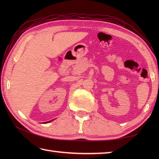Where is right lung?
<instances>
[{"instance_id": "add662e5", "label": "right lung", "mask_w": 159, "mask_h": 159, "mask_svg": "<svg viewBox=\"0 0 159 159\" xmlns=\"http://www.w3.org/2000/svg\"><path fill=\"white\" fill-rule=\"evenodd\" d=\"M50 121H47V122H45V123H48V122H50Z\"/></svg>"}]
</instances>
